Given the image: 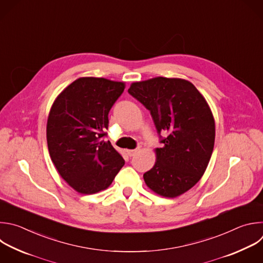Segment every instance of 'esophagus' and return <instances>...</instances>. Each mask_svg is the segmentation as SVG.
Instances as JSON below:
<instances>
[{
	"label": "esophagus",
	"mask_w": 263,
	"mask_h": 263,
	"mask_svg": "<svg viewBox=\"0 0 263 263\" xmlns=\"http://www.w3.org/2000/svg\"><path fill=\"white\" fill-rule=\"evenodd\" d=\"M126 152H127V154H128L130 157H133V156H135V155L139 152V147L134 148V149H127Z\"/></svg>",
	"instance_id": "1"
}]
</instances>
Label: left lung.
<instances>
[{
	"label": "left lung",
	"mask_w": 263,
	"mask_h": 263,
	"mask_svg": "<svg viewBox=\"0 0 263 263\" xmlns=\"http://www.w3.org/2000/svg\"><path fill=\"white\" fill-rule=\"evenodd\" d=\"M129 94L151 111L162 147L154 167L143 174L146 186L160 196L174 198L203 176L215 144L212 110L193 83L182 78L155 77L133 82Z\"/></svg>",
	"instance_id": "8db88e82"
}]
</instances>
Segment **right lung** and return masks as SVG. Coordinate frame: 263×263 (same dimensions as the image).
<instances>
[{
  "mask_svg": "<svg viewBox=\"0 0 263 263\" xmlns=\"http://www.w3.org/2000/svg\"><path fill=\"white\" fill-rule=\"evenodd\" d=\"M124 89L125 82L80 77L62 91L50 108L48 152L61 178L78 193L105 190L125 164L110 141L102 139L108 112Z\"/></svg>",
  "mask_w": 263,
  "mask_h": 263,
  "instance_id": "right-lung-1",
  "label": "right lung"
}]
</instances>
